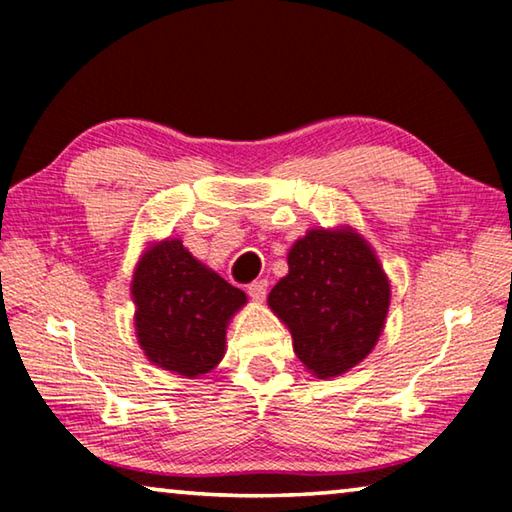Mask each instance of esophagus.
<instances>
[{"label": "esophagus", "instance_id": "1", "mask_svg": "<svg viewBox=\"0 0 512 512\" xmlns=\"http://www.w3.org/2000/svg\"><path fill=\"white\" fill-rule=\"evenodd\" d=\"M266 293H268V282L266 280H255V282L248 284V296L253 300L262 302L266 298Z\"/></svg>", "mask_w": 512, "mask_h": 512}]
</instances>
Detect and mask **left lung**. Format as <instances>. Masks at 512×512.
I'll return each instance as SVG.
<instances>
[{
    "mask_svg": "<svg viewBox=\"0 0 512 512\" xmlns=\"http://www.w3.org/2000/svg\"><path fill=\"white\" fill-rule=\"evenodd\" d=\"M391 284L357 232L309 230L289 253V275L268 305L291 329L293 350L320 379L357 366L375 348Z\"/></svg>",
    "mask_w": 512,
    "mask_h": 512,
    "instance_id": "obj_1",
    "label": "left lung"
}]
</instances>
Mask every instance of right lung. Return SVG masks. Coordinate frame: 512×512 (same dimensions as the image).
I'll use <instances>...</instances> for the list:
<instances>
[{
    "instance_id": "right-lung-1",
    "label": "right lung",
    "mask_w": 512,
    "mask_h": 512,
    "mask_svg": "<svg viewBox=\"0 0 512 512\" xmlns=\"http://www.w3.org/2000/svg\"><path fill=\"white\" fill-rule=\"evenodd\" d=\"M137 339L155 366L198 377L221 361L225 325L246 293L205 268L180 239L153 246L135 268Z\"/></svg>"
}]
</instances>
